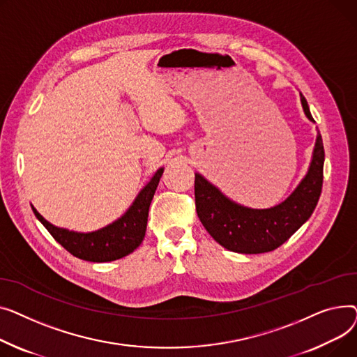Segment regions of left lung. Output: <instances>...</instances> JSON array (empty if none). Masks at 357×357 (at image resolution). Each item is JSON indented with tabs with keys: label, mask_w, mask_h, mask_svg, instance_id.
Returning <instances> with one entry per match:
<instances>
[{
	"label": "left lung",
	"mask_w": 357,
	"mask_h": 357,
	"mask_svg": "<svg viewBox=\"0 0 357 357\" xmlns=\"http://www.w3.org/2000/svg\"><path fill=\"white\" fill-rule=\"evenodd\" d=\"M301 103L314 121L303 93ZM324 146L319 132L310 170L285 202L271 208H248L230 202L200 174L195 178L196 212L204 229L223 248L239 254H264L288 241L312 215L321 195Z\"/></svg>",
	"instance_id": "1"
}]
</instances>
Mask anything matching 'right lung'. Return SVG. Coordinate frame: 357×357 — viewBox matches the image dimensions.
I'll list each match as a JSON object with an SVG mask.
<instances>
[{"mask_svg":"<svg viewBox=\"0 0 357 357\" xmlns=\"http://www.w3.org/2000/svg\"><path fill=\"white\" fill-rule=\"evenodd\" d=\"M162 172L164 170L160 169L154 174L151 181L139 192L127 213L112 225L96 230V232H69L66 229L53 226L33 206L31 208L36 218L49 230V234L73 257L91 262L115 261L134 252L141 245L145 236L149 208Z\"/></svg>","mask_w":357,"mask_h":357,"instance_id":"add662e5","label":"right lung"}]
</instances>
